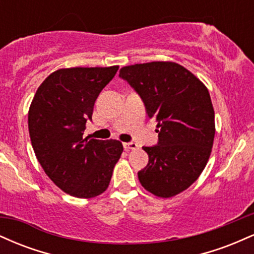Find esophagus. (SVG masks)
<instances>
[{
  "instance_id": "1",
  "label": "esophagus",
  "mask_w": 254,
  "mask_h": 254,
  "mask_svg": "<svg viewBox=\"0 0 254 254\" xmlns=\"http://www.w3.org/2000/svg\"><path fill=\"white\" fill-rule=\"evenodd\" d=\"M124 148L127 150H135L138 148V145H137V143H135V142H125Z\"/></svg>"
}]
</instances>
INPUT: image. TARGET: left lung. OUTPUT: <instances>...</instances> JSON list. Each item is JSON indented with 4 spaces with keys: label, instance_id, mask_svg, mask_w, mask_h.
I'll return each instance as SVG.
<instances>
[{
    "label": "left lung",
    "instance_id": "1",
    "mask_svg": "<svg viewBox=\"0 0 254 254\" xmlns=\"http://www.w3.org/2000/svg\"><path fill=\"white\" fill-rule=\"evenodd\" d=\"M119 76L138 93L148 117L157 122L159 143L143 147L149 161L138 172L139 183L156 197L176 196L196 182L210 157L215 112L209 90L174 62L123 66Z\"/></svg>",
    "mask_w": 254,
    "mask_h": 254
}]
</instances>
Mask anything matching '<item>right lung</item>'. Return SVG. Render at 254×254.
Listing matches in <instances>:
<instances>
[{"mask_svg":"<svg viewBox=\"0 0 254 254\" xmlns=\"http://www.w3.org/2000/svg\"><path fill=\"white\" fill-rule=\"evenodd\" d=\"M118 68L58 69L38 87L31 103L28 131L38 161L70 196L93 198L106 191L123 153L117 139L83 138L95 100Z\"/></svg>","mask_w":254,"mask_h":254,"instance_id":"add662e5","label":"right lung"}]
</instances>
